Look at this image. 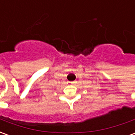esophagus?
<instances>
[{"mask_svg": "<svg viewBox=\"0 0 135 135\" xmlns=\"http://www.w3.org/2000/svg\"><path fill=\"white\" fill-rule=\"evenodd\" d=\"M68 84H69V85H73L74 82H68Z\"/></svg>", "mask_w": 135, "mask_h": 135, "instance_id": "obj_1", "label": "esophagus"}]
</instances>
